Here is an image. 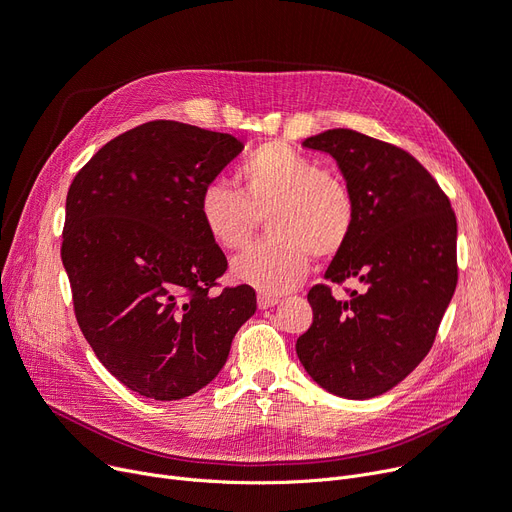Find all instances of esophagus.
<instances>
[{
	"label": "esophagus",
	"instance_id": "1",
	"mask_svg": "<svg viewBox=\"0 0 512 512\" xmlns=\"http://www.w3.org/2000/svg\"><path fill=\"white\" fill-rule=\"evenodd\" d=\"M279 304V298L277 296H269V294H260L258 296V308L260 310H266V308H273Z\"/></svg>",
	"mask_w": 512,
	"mask_h": 512
}]
</instances>
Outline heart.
Returning a JSON list of instances; mask_svg holds the SVG:
<instances>
[{"mask_svg":"<svg viewBox=\"0 0 512 512\" xmlns=\"http://www.w3.org/2000/svg\"><path fill=\"white\" fill-rule=\"evenodd\" d=\"M239 191L223 181L208 183L198 216L210 239L239 250L266 218V237L231 264L235 281L277 296L296 287L310 269V254L333 258L354 231V196L348 183L321 170L308 156L281 141L264 143L237 170Z\"/></svg>","mask_w":512,"mask_h":512,"instance_id":"b5f03b06","label":"heart"}]
</instances>
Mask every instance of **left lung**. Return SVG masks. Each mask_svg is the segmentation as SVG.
I'll list each match as a JSON object with an SVG mask.
<instances>
[{
	"label": "left lung",
	"instance_id": "1",
	"mask_svg": "<svg viewBox=\"0 0 512 512\" xmlns=\"http://www.w3.org/2000/svg\"><path fill=\"white\" fill-rule=\"evenodd\" d=\"M329 154L354 196V231L325 279H356L348 300L308 291L312 325L296 352L306 373L348 400L385 394L419 367L454 296L456 216L446 193L408 152L352 129L302 141Z\"/></svg>",
	"mask_w": 512,
	"mask_h": 512
}]
</instances>
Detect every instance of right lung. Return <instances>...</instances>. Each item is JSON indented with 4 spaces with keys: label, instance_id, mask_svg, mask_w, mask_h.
Wrapping results in <instances>:
<instances>
[{
    "label": "right lung",
    "instance_id": "obj_1",
    "mask_svg": "<svg viewBox=\"0 0 512 512\" xmlns=\"http://www.w3.org/2000/svg\"><path fill=\"white\" fill-rule=\"evenodd\" d=\"M241 150L229 133L152 120L108 141L68 189L62 264L79 327L139 396L196 394L256 312L250 285L210 291L227 258L198 216L202 189Z\"/></svg>",
    "mask_w": 512,
    "mask_h": 512
}]
</instances>
